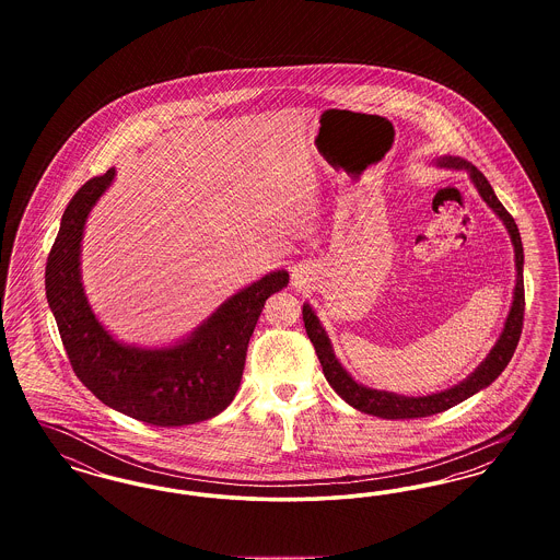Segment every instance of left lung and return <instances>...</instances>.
<instances>
[{
	"label": "left lung",
	"mask_w": 560,
	"mask_h": 560,
	"mask_svg": "<svg viewBox=\"0 0 560 560\" xmlns=\"http://www.w3.org/2000/svg\"><path fill=\"white\" fill-rule=\"evenodd\" d=\"M436 167H447V170H457V172H466L470 176V183L479 190L480 199L491 208V212L495 213L504 226H506L508 235L514 247V268H516V281H514V292H512V304L508 311L506 320H504V329L498 338V342L489 350V354L482 359L479 368L470 373L468 377H464L462 382H457L452 388L432 393V395H422V397H405L397 393H388V390H375L361 382H357L347 368L338 361L331 340L325 331V327L320 325V319L315 313V308L304 302L302 306V319L306 334L313 342V347L317 350L320 368L329 382V386L347 400L350 407L377 416L384 420H409V418H427L441 413L445 409H450L453 405L462 402V400L470 399L472 395L480 393L482 388H487L493 380H498V375L506 370L518 338H521V329H523V315H525V285H523V265H525V254H523V241L518 226L514 222V218L506 212V208L500 203V199L495 197L493 188L487 183V178L480 174L479 170L470 163V161L462 160V158H452V155H441L436 160H432Z\"/></svg>",
	"instance_id": "obj_1"
}]
</instances>
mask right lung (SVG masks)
<instances>
[{
	"label": "right lung",
	"instance_id": "right-lung-1",
	"mask_svg": "<svg viewBox=\"0 0 560 560\" xmlns=\"http://www.w3.org/2000/svg\"><path fill=\"white\" fill-rule=\"evenodd\" d=\"M113 180L115 167L73 195L46 265V298L73 372L94 397L133 420L153 427L210 420L235 399L254 327L268 298L288 288L290 272L272 270L233 293L172 345L117 340L92 311L81 281L85 222Z\"/></svg>",
	"mask_w": 560,
	"mask_h": 560
}]
</instances>
